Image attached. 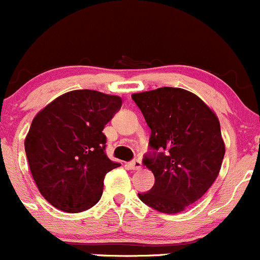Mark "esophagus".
<instances>
[{"label": "esophagus", "mask_w": 260, "mask_h": 260, "mask_svg": "<svg viewBox=\"0 0 260 260\" xmlns=\"http://www.w3.org/2000/svg\"><path fill=\"white\" fill-rule=\"evenodd\" d=\"M128 167H129L131 170H133V171H140V170L143 167V165L140 159H135V161H132L128 164Z\"/></svg>", "instance_id": "1"}]
</instances>
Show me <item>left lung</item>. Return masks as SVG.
Instances as JSON below:
<instances>
[{"label":"left lung","mask_w":260,"mask_h":260,"mask_svg":"<svg viewBox=\"0 0 260 260\" xmlns=\"http://www.w3.org/2000/svg\"><path fill=\"white\" fill-rule=\"evenodd\" d=\"M132 99L151 128L149 145L166 151L145 158L154 185L138 198L164 214L186 210L203 198L221 169L225 143L219 118L196 94L181 88L135 93Z\"/></svg>","instance_id":"1"}]
</instances>
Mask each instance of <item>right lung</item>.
I'll return each instance as SVG.
<instances>
[{
	"instance_id": "right-lung-1",
	"label": "right lung",
	"mask_w": 260,
	"mask_h": 260,
	"mask_svg": "<svg viewBox=\"0 0 260 260\" xmlns=\"http://www.w3.org/2000/svg\"><path fill=\"white\" fill-rule=\"evenodd\" d=\"M122 98L96 90H72L44 107L25 138L31 175L54 208L80 212L95 205L107 172L120 166L106 154L104 125Z\"/></svg>"
}]
</instances>
